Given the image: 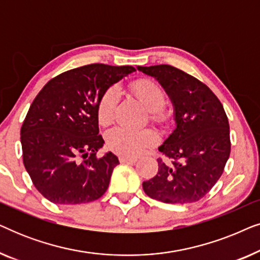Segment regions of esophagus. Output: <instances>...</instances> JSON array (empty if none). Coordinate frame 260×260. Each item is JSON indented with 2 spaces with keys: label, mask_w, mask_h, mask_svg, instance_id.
Returning a JSON list of instances; mask_svg holds the SVG:
<instances>
[{
  "label": "esophagus",
  "mask_w": 260,
  "mask_h": 260,
  "mask_svg": "<svg viewBox=\"0 0 260 260\" xmlns=\"http://www.w3.org/2000/svg\"><path fill=\"white\" fill-rule=\"evenodd\" d=\"M120 163H135L137 161L136 157H127V156H120L119 157Z\"/></svg>",
  "instance_id": "1"
}]
</instances>
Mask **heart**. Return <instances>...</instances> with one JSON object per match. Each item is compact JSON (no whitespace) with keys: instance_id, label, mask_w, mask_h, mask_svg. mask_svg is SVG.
<instances>
[{"instance_id":"b5f03b06","label":"heart","mask_w":260,"mask_h":260,"mask_svg":"<svg viewBox=\"0 0 260 260\" xmlns=\"http://www.w3.org/2000/svg\"><path fill=\"white\" fill-rule=\"evenodd\" d=\"M131 91L138 102L148 110L152 122L165 123L168 119V113L163 109L166 94L157 84L147 79L137 80L131 85ZM117 102L118 91L116 87H110L99 99L97 116L102 125H108L112 122ZM106 143L111 150L120 155L137 156L157 143V136L151 130L133 131L115 127L106 134Z\"/></svg>"}]
</instances>
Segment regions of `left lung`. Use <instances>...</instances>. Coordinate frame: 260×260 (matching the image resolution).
Masks as SVG:
<instances>
[{
    "mask_svg": "<svg viewBox=\"0 0 260 260\" xmlns=\"http://www.w3.org/2000/svg\"><path fill=\"white\" fill-rule=\"evenodd\" d=\"M165 88L174 108L175 129L158 150V172L144 181L148 197L165 204H190L220 179L231 152L230 124L218 97L197 78L170 65L137 66Z\"/></svg>",
    "mask_w": 260,
    "mask_h": 260,
    "instance_id": "left-lung-1",
    "label": "left lung"
}]
</instances>
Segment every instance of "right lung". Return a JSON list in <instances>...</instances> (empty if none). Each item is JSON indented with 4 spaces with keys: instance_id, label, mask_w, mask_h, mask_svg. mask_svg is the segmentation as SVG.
<instances>
[{
    "instance_id": "obj_1",
    "label": "right lung",
    "mask_w": 260,
    "mask_h": 260,
    "mask_svg": "<svg viewBox=\"0 0 260 260\" xmlns=\"http://www.w3.org/2000/svg\"><path fill=\"white\" fill-rule=\"evenodd\" d=\"M135 71L133 66H81L53 78L35 97L21 127V145L24 168L47 200L85 204L108 189L119 161L111 151L95 156L104 145L98 103L110 86Z\"/></svg>"
}]
</instances>
